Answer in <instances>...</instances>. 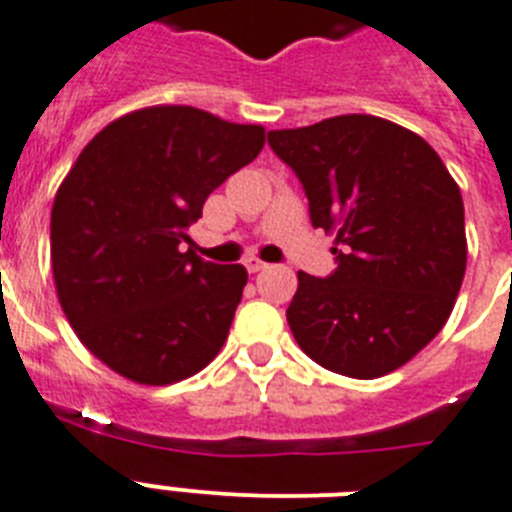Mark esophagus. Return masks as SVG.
Here are the masks:
<instances>
[{
    "instance_id": "34e87169",
    "label": "esophagus",
    "mask_w": 512,
    "mask_h": 512,
    "mask_svg": "<svg viewBox=\"0 0 512 512\" xmlns=\"http://www.w3.org/2000/svg\"><path fill=\"white\" fill-rule=\"evenodd\" d=\"M243 264H246V269H248V272H251V274H256V272H261V269H264V261H261V259H256V256H248V259L246 261H243Z\"/></svg>"
}]
</instances>
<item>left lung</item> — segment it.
I'll return each mask as SVG.
<instances>
[{"instance_id":"8db88e82","label":"left lung","mask_w":512,"mask_h":512,"mask_svg":"<svg viewBox=\"0 0 512 512\" xmlns=\"http://www.w3.org/2000/svg\"><path fill=\"white\" fill-rule=\"evenodd\" d=\"M269 146L301 180L311 225L337 243L329 277L298 272L295 342L345 377L400 369L445 327L463 285L460 188L421 135L371 114L272 130Z\"/></svg>"}]
</instances>
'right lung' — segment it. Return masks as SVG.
Masks as SVG:
<instances>
[{
	"label": "right lung",
	"mask_w": 512,
	"mask_h": 512,
	"mask_svg": "<svg viewBox=\"0 0 512 512\" xmlns=\"http://www.w3.org/2000/svg\"><path fill=\"white\" fill-rule=\"evenodd\" d=\"M261 149V125L149 107L80 151L52 206V272L67 322L109 369L172 384L225 345L248 272L196 256L188 227Z\"/></svg>",
	"instance_id": "right-lung-1"
}]
</instances>
